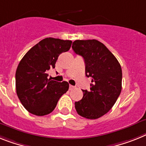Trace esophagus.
Here are the masks:
<instances>
[{
    "label": "esophagus",
    "mask_w": 146,
    "mask_h": 146,
    "mask_svg": "<svg viewBox=\"0 0 146 146\" xmlns=\"http://www.w3.org/2000/svg\"><path fill=\"white\" fill-rule=\"evenodd\" d=\"M73 88H74V86H73V85H70L69 87L70 90H72V89H73Z\"/></svg>",
    "instance_id": "1"
}]
</instances>
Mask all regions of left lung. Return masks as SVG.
<instances>
[{"label":"left lung","mask_w":146,"mask_h":146,"mask_svg":"<svg viewBox=\"0 0 146 146\" xmlns=\"http://www.w3.org/2000/svg\"><path fill=\"white\" fill-rule=\"evenodd\" d=\"M72 48L82 56L86 76L92 78L90 90H82L83 97L76 102L75 108L84 118H100L112 108L120 94L121 66L112 52L96 39L76 40Z\"/></svg>","instance_id":"8db88e82"}]
</instances>
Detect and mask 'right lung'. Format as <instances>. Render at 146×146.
Masks as SVG:
<instances>
[{
  "label": "right lung",
  "instance_id": "add662e5",
  "mask_svg": "<svg viewBox=\"0 0 146 146\" xmlns=\"http://www.w3.org/2000/svg\"><path fill=\"white\" fill-rule=\"evenodd\" d=\"M72 41L46 38L33 46L21 60L15 73L16 93L29 113L44 116L52 112L60 97L69 89L67 82L48 79L61 53L70 48Z\"/></svg>",
  "mask_w": 146,
  "mask_h": 146
}]
</instances>
